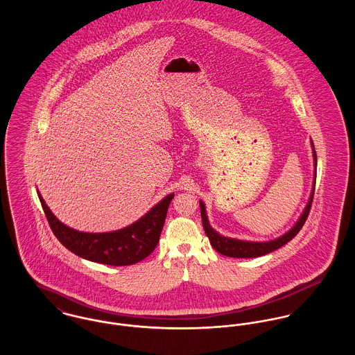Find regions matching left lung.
<instances>
[{
  "label": "left lung",
  "mask_w": 355,
  "mask_h": 355,
  "mask_svg": "<svg viewBox=\"0 0 355 355\" xmlns=\"http://www.w3.org/2000/svg\"><path fill=\"white\" fill-rule=\"evenodd\" d=\"M311 148H313V158H314V166H317V155H315V150L311 142ZM313 186H315V178H314V183ZM313 196H314V187L311 191V196L309 198V202L304 207V213L301 214L300 220L297 221V224L284 235H282L280 238L275 239V241H269V242H249V241H239V239H232V238H227L220 235L218 232H216L207 220L206 216V209H205V203L200 201V206H201V217H202L203 230L206 236L210 241V245L213 246V249L216 252H218L223 255L227 257H232V258H254V257H261L265 254L272 253L275 250H277L279 248L284 246L287 242H290L294 236H297V234L301 231V228L304 227V221L309 216L310 207H311V202H313Z\"/></svg>",
  "instance_id": "8db88e82"
}]
</instances>
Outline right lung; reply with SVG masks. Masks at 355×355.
Wrapping results in <instances>:
<instances>
[{"mask_svg": "<svg viewBox=\"0 0 355 355\" xmlns=\"http://www.w3.org/2000/svg\"><path fill=\"white\" fill-rule=\"evenodd\" d=\"M40 201L49 221L54 236L64 248L85 259L112 266L132 265L145 259L155 249L165 223L166 211L173 194L162 201L134 224L112 232L90 234L80 232L62 224L44 201L38 191Z\"/></svg>", "mask_w": 355, "mask_h": 355, "instance_id": "right-lung-1", "label": "right lung"}]
</instances>
